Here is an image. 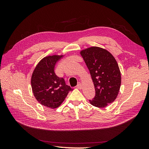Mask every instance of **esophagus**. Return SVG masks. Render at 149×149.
<instances>
[{
	"label": "esophagus",
	"instance_id": "1",
	"mask_svg": "<svg viewBox=\"0 0 149 149\" xmlns=\"http://www.w3.org/2000/svg\"><path fill=\"white\" fill-rule=\"evenodd\" d=\"M76 88H77L78 89H81V88H82V85H81V84L80 83H78V84H77V86H76Z\"/></svg>",
	"mask_w": 149,
	"mask_h": 149
}]
</instances>
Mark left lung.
Here are the masks:
<instances>
[{"label":"left lung","mask_w":149,"mask_h":149,"mask_svg":"<svg viewBox=\"0 0 149 149\" xmlns=\"http://www.w3.org/2000/svg\"><path fill=\"white\" fill-rule=\"evenodd\" d=\"M91 74L95 96L89 102L94 106L104 107L116 100L121 83L119 66L114 56L104 49L91 47L81 52Z\"/></svg>","instance_id":"obj_1"}]
</instances>
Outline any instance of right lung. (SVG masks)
<instances>
[{"mask_svg":"<svg viewBox=\"0 0 149 149\" xmlns=\"http://www.w3.org/2000/svg\"><path fill=\"white\" fill-rule=\"evenodd\" d=\"M63 56L44 58L35 68L31 79L34 96L41 104L55 109L63 102L73 89L66 84L63 78H59L55 72L56 62Z\"/></svg>","mask_w":149,"mask_h":149,"instance_id":"right-lung-1","label":"right lung"}]
</instances>
